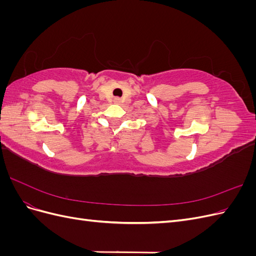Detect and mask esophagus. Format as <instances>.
I'll use <instances>...</instances> for the list:
<instances>
[{"instance_id": "34e87169", "label": "esophagus", "mask_w": 256, "mask_h": 256, "mask_svg": "<svg viewBox=\"0 0 256 256\" xmlns=\"http://www.w3.org/2000/svg\"><path fill=\"white\" fill-rule=\"evenodd\" d=\"M114 102H115V104H120V98H115V99H114Z\"/></svg>"}]
</instances>
